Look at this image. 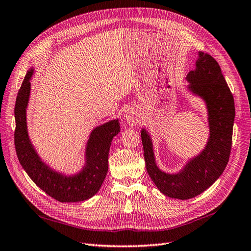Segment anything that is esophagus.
<instances>
[{"instance_id":"esophagus-1","label":"esophagus","mask_w":251,"mask_h":251,"mask_svg":"<svg viewBox=\"0 0 251 251\" xmlns=\"http://www.w3.org/2000/svg\"><path fill=\"white\" fill-rule=\"evenodd\" d=\"M124 119L127 122V124L129 126H136L139 123V117H138V113L131 109V110H128L125 115H124Z\"/></svg>"}]
</instances>
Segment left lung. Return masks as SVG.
Listing matches in <instances>:
<instances>
[{
    "mask_svg": "<svg viewBox=\"0 0 251 251\" xmlns=\"http://www.w3.org/2000/svg\"><path fill=\"white\" fill-rule=\"evenodd\" d=\"M185 90L201 99L207 109L209 137L204 149L177 173H166L156 162L151 133L141 129L146 171L158 190L165 196L190 199L213 184L229 161L234 123V100L217 61L198 52L195 69L185 77Z\"/></svg>",
    "mask_w": 251,
    "mask_h": 251,
    "instance_id": "obj_1",
    "label": "left lung"
}]
</instances>
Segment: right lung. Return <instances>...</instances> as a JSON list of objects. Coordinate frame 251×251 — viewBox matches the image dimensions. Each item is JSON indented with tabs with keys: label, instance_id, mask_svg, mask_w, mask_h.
I'll return each mask as SVG.
<instances>
[{
	"label": "right lung",
	"instance_id": "right-lung-1",
	"mask_svg": "<svg viewBox=\"0 0 251 251\" xmlns=\"http://www.w3.org/2000/svg\"><path fill=\"white\" fill-rule=\"evenodd\" d=\"M35 68H30L19 90L15 107V145L19 161L29 178L38 187L60 202L83 201L93 197L104 182L108 172V155L112 139L120 132L119 119L110 120L94 127L83 152V165L73 174H66L48 164L38 153L31 142L26 110L28 107L31 77Z\"/></svg>",
	"mask_w": 251,
	"mask_h": 251
}]
</instances>
